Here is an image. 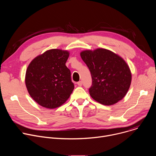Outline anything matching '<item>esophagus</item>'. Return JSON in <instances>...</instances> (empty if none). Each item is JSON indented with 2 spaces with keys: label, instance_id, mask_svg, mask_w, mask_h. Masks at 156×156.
Segmentation results:
<instances>
[{
  "label": "esophagus",
  "instance_id": "esophagus-1",
  "mask_svg": "<svg viewBox=\"0 0 156 156\" xmlns=\"http://www.w3.org/2000/svg\"><path fill=\"white\" fill-rule=\"evenodd\" d=\"M77 84L79 86H82V81H80L77 83Z\"/></svg>",
  "mask_w": 156,
  "mask_h": 156
}]
</instances>
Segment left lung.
<instances>
[{
	"label": "left lung",
	"instance_id": "1",
	"mask_svg": "<svg viewBox=\"0 0 156 156\" xmlns=\"http://www.w3.org/2000/svg\"><path fill=\"white\" fill-rule=\"evenodd\" d=\"M80 55L91 74L93 84L89 91L94 100L111 105L125 96L131 84V73L122 57L103 48L83 51Z\"/></svg>",
	"mask_w": 156,
	"mask_h": 156
}]
</instances>
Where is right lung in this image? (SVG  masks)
Instances as JSON below:
<instances>
[{"label":"right lung","mask_w":156,"mask_h":156,"mask_svg":"<svg viewBox=\"0 0 156 156\" xmlns=\"http://www.w3.org/2000/svg\"><path fill=\"white\" fill-rule=\"evenodd\" d=\"M70 52L58 49L46 51L29 64L25 75L28 92L39 105L47 108L61 106L74 90L70 70L65 63Z\"/></svg>","instance_id":"add662e5"}]
</instances>
